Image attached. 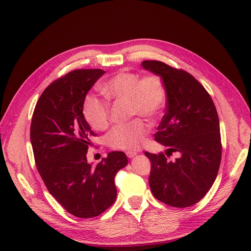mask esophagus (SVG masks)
<instances>
[{"label": "esophagus", "instance_id": "1", "mask_svg": "<svg viewBox=\"0 0 251 251\" xmlns=\"http://www.w3.org/2000/svg\"><path fill=\"white\" fill-rule=\"evenodd\" d=\"M126 153L127 158H129V159H131V158L137 156V151H126Z\"/></svg>", "mask_w": 251, "mask_h": 251}]
</instances>
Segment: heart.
<instances>
[{
    "label": "heart",
    "instance_id": "b5f03b06",
    "mask_svg": "<svg viewBox=\"0 0 251 251\" xmlns=\"http://www.w3.org/2000/svg\"><path fill=\"white\" fill-rule=\"evenodd\" d=\"M100 89L108 100L126 102L129 117L143 115L150 120H157L166 106V87L155 74L141 77L138 73L121 71L104 80ZM109 112V104L94 96H87L83 102L84 120L95 130H103L108 126ZM148 132L149 125L136 119L111 128L106 142L112 149L133 151L141 147Z\"/></svg>",
    "mask_w": 251,
    "mask_h": 251
}]
</instances>
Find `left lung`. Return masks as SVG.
Segmentation results:
<instances>
[{"instance_id": "1", "label": "left lung", "mask_w": 251, "mask_h": 251, "mask_svg": "<svg viewBox=\"0 0 251 251\" xmlns=\"http://www.w3.org/2000/svg\"><path fill=\"white\" fill-rule=\"evenodd\" d=\"M144 69L160 76L167 91V111L155 140L168 147L163 152L146 151L151 161L149 184L152 195L172 207L198 203L213 185L221 162L220 125L216 107L203 85L190 73L164 62L143 61Z\"/></svg>"}]
</instances>
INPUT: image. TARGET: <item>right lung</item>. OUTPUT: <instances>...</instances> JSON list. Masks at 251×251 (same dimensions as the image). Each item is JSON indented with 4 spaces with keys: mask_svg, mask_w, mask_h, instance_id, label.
Here are the masks:
<instances>
[{
    "mask_svg": "<svg viewBox=\"0 0 251 251\" xmlns=\"http://www.w3.org/2000/svg\"><path fill=\"white\" fill-rule=\"evenodd\" d=\"M105 73L77 69L52 82L32 117L30 140L38 172L50 194L70 214L99 216L117 199L114 177L127 165L124 151H110L95 167L87 162L96 134L84 120L86 94Z\"/></svg>",
    "mask_w": 251,
    "mask_h": 251,
    "instance_id": "right-lung-1",
    "label": "right lung"
}]
</instances>
